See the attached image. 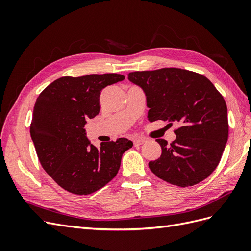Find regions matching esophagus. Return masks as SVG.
I'll return each instance as SVG.
<instances>
[{"label": "esophagus", "mask_w": 251, "mask_h": 251, "mask_svg": "<svg viewBox=\"0 0 251 251\" xmlns=\"http://www.w3.org/2000/svg\"><path fill=\"white\" fill-rule=\"evenodd\" d=\"M144 142V139H141V138H136L133 140V143H134V147H138V146H141V144Z\"/></svg>", "instance_id": "34e87169"}]
</instances>
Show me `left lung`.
Masks as SVG:
<instances>
[{
	"label": "left lung",
	"instance_id": "8db88e82",
	"mask_svg": "<svg viewBox=\"0 0 251 251\" xmlns=\"http://www.w3.org/2000/svg\"><path fill=\"white\" fill-rule=\"evenodd\" d=\"M127 77L146 94L151 123L160 119L180 125L171 144L156 140L162 154L149 162L151 171L181 187L206 179L221 160L228 139L223 96L208 78L179 68L136 71Z\"/></svg>",
	"mask_w": 251,
	"mask_h": 251
}]
</instances>
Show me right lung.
<instances>
[{
    "mask_svg": "<svg viewBox=\"0 0 251 251\" xmlns=\"http://www.w3.org/2000/svg\"><path fill=\"white\" fill-rule=\"evenodd\" d=\"M125 79L116 73L60 77L45 89L33 108L30 135L39 160L66 191L89 195L116 176L121 157L133 142L126 138L101 142L87 139L85 126L100 110L103 88Z\"/></svg>",
    "mask_w": 251,
    "mask_h": 251,
    "instance_id": "obj_1",
    "label": "right lung"
}]
</instances>
